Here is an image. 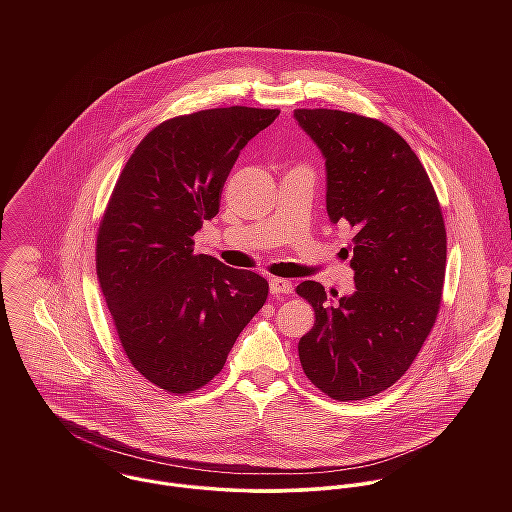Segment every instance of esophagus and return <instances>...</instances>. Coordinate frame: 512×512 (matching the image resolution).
I'll return each mask as SVG.
<instances>
[{"label":"esophagus","instance_id":"esophagus-1","mask_svg":"<svg viewBox=\"0 0 512 512\" xmlns=\"http://www.w3.org/2000/svg\"><path fill=\"white\" fill-rule=\"evenodd\" d=\"M293 292L292 282L290 280H284V278H274L270 282V293L280 297V295H288Z\"/></svg>","mask_w":512,"mask_h":512}]
</instances>
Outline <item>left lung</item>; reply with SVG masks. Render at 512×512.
Masks as SVG:
<instances>
[{
  "instance_id": "obj_1",
  "label": "left lung",
  "mask_w": 512,
  "mask_h": 512,
  "mask_svg": "<svg viewBox=\"0 0 512 512\" xmlns=\"http://www.w3.org/2000/svg\"><path fill=\"white\" fill-rule=\"evenodd\" d=\"M327 169V215L351 226L357 292L335 299L319 282L295 292L315 311L299 339L305 376L329 398L365 400L414 363L438 317L447 236L434 185L406 140L380 120L297 108Z\"/></svg>"
}]
</instances>
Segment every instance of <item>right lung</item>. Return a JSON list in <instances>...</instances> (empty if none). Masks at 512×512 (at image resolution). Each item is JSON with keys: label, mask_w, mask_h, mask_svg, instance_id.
Returning <instances> with one entry per match:
<instances>
[{"label": "right lung", "mask_w": 512, "mask_h": 512, "mask_svg": "<svg viewBox=\"0 0 512 512\" xmlns=\"http://www.w3.org/2000/svg\"><path fill=\"white\" fill-rule=\"evenodd\" d=\"M280 110L230 106L155 126L122 169L96 234V276L128 361L151 384H209L268 297V282L195 254L240 153Z\"/></svg>", "instance_id": "1"}]
</instances>
